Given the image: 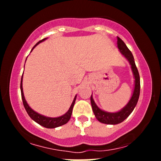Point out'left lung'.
I'll return each instance as SVG.
<instances>
[{
    "label": "left lung",
    "mask_w": 161,
    "mask_h": 161,
    "mask_svg": "<svg viewBox=\"0 0 161 161\" xmlns=\"http://www.w3.org/2000/svg\"><path fill=\"white\" fill-rule=\"evenodd\" d=\"M117 47L119 50V52L127 59L129 64L131 65V68H132L135 78L134 91L128 104L125 105L121 110L116 113H109L101 110L94 101L93 97H92V95L91 104L94 114H95L96 119L97 120L101 122V123H104V124L116 125L124 121L130 115L131 113L133 111L134 108H136V104L138 103V97H139L140 95V76L137 67L136 66L133 55L127 47V46L125 45V44L123 42V41L121 38H119V37H117Z\"/></svg>",
    "instance_id": "obj_1"
}]
</instances>
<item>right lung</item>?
I'll return each mask as SVG.
<instances>
[{"label": "right lung", "instance_id": "1", "mask_svg": "<svg viewBox=\"0 0 161 161\" xmlns=\"http://www.w3.org/2000/svg\"><path fill=\"white\" fill-rule=\"evenodd\" d=\"M45 39H47V38L39 41V42H38V43H37L36 45L32 47V51L35 48V47H36L38 44L41 43V42H44ZM20 90H21L22 100H23L24 108H25V110H26L27 114H29V116L32 118L33 120H34L35 122H36V123H38L39 125L45 127V128L53 129V128H56V127L60 126V125L66 124V123H68V121L69 120L70 117H71V115H72V112H73V106H74V104H75V99H76V95L75 96L74 100H73V103H72V104H71V106H70L69 110H68V111L66 112L65 114H64L63 116H59V117L53 118V117H47V116L41 115V114H38V113L35 111V110H33L29 106V104H27L26 101H25V97H24V94H23V75H22L21 83H20Z\"/></svg>", "mask_w": 161, "mask_h": 161}]
</instances>
